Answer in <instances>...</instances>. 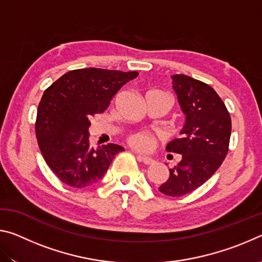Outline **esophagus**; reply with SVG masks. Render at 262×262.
I'll list each match as a JSON object with an SVG mask.
<instances>
[{"mask_svg": "<svg viewBox=\"0 0 262 262\" xmlns=\"http://www.w3.org/2000/svg\"><path fill=\"white\" fill-rule=\"evenodd\" d=\"M140 159L144 164H147V165H151V164L155 163L154 159L151 157H149V156H140Z\"/></svg>", "mask_w": 262, "mask_h": 262, "instance_id": "1", "label": "esophagus"}]
</instances>
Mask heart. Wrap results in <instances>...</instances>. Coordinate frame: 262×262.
<instances>
[{"label":"heart","mask_w":262,"mask_h":262,"mask_svg":"<svg viewBox=\"0 0 262 262\" xmlns=\"http://www.w3.org/2000/svg\"><path fill=\"white\" fill-rule=\"evenodd\" d=\"M129 142L135 148L141 150H149L155 145L154 136L144 132L135 133V134L130 135Z\"/></svg>","instance_id":"obj_1"}]
</instances>
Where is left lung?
Returning <instances> with one entry per match:
<instances>
[{
  "instance_id": "8db88e82",
  "label": "left lung",
  "mask_w": 262,
  "mask_h": 262,
  "mask_svg": "<svg viewBox=\"0 0 262 262\" xmlns=\"http://www.w3.org/2000/svg\"><path fill=\"white\" fill-rule=\"evenodd\" d=\"M173 90L186 115L179 139L166 150L181 155L170 168V177L159 192L179 198L200 187L223 163L229 150L231 118L223 100L210 85L187 75H172Z\"/></svg>"
}]
</instances>
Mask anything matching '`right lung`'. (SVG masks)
<instances>
[{
	"label": "right lung",
	"instance_id": "obj_1",
	"mask_svg": "<svg viewBox=\"0 0 262 262\" xmlns=\"http://www.w3.org/2000/svg\"><path fill=\"white\" fill-rule=\"evenodd\" d=\"M137 72L100 68L70 70L46 89L38 106L35 135L39 149L62 183L75 188L98 183L123 147L108 143L92 148L91 118L108 107L115 94Z\"/></svg>",
	"mask_w": 262,
	"mask_h": 262
}]
</instances>
